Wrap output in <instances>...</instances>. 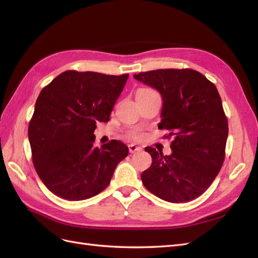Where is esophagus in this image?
Masks as SVG:
<instances>
[{
  "instance_id": "esophagus-1",
  "label": "esophagus",
  "mask_w": 258,
  "mask_h": 258,
  "mask_svg": "<svg viewBox=\"0 0 258 258\" xmlns=\"http://www.w3.org/2000/svg\"><path fill=\"white\" fill-rule=\"evenodd\" d=\"M142 148L140 147V146H138V145H136V144H130L129 145V152L132 154V153H136V152H140L141 151Z\"/></svg>"
}]
</instances>
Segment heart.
Returning <instances> with one entry per match:
<instances>
[{"label": "heart", "mask_w": 258, "mask_h": 258, "mask_svg": "<svg viewBox=\"0 0 258 258\" xmlns=\"http://www.w3.org/2000/svg\"><path fill=\"white\" fill-rule=\"evenodd\" d=\"M146 91H154V90L151 89V88H140L137 92H146ZM129 137H130L131 139H134V140H137V141H139V140L143 139L144 135H143V132H142L141 130H140V129H136V130H132V131L130 132Z\"/></svg>", "instance_id": "1"}]
</instances>
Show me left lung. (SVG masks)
Wrapping results in <instances>:
<instances>
[{
    "label": "left lung",
    "instance_id": "obj_1",
    "mask_svg": "<svg viewBox=\"0 0 258 258\" xmlns=\"http://www.w3.org/2000/svg\"><path fill=\"white\" fill-rule=\"evenodd\" d=\"M135 79L162 96L159 129L172 138L167 156L145 147L152 166L141 174L155 196L173 204L201 196L220 172L225 159L228 121L215 85L191 69H161L135 74Z\"/></svg>",
    "mask_w": 258,
    "mask_h": 258
}]
</instances>
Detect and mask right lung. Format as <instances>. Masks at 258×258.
<instances>
[{"label": "right lung", "instance_id": "right-lung-1", "mask_svg": "<svg viewBox=\"0 0 258 258\" xmlns=\"http://www.w3.org/2000/svg\"><path fill=\"white\" fill-rule=\"evenodd\" d=\"M129 74L69 70L42 89L28 136L36 172L56 196L85 200L104 190L128 156L118 140L95 146L97 122L108 121Z\"/></svg>", "mask_w": 258, "mask_h": 258}]
</instances>
